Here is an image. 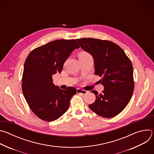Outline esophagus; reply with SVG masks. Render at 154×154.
Listing matches in <instances>:
<instances>
[{
  "label": "esophagus",
  "instance_id": "1",
  "mask_svg": "<svg viewBox=\"0 0 154 154\" xmlns=\"http://www.w3.org/2000/svg\"><path fill=\"white\" fill-rule=\"evenodd\" d=\"M77 93L78 94H87L88 91H85V90H81V89H77Z\"/></svg>",
  "mask_w": 154,
  "mask_h": 154
}]
</instances>
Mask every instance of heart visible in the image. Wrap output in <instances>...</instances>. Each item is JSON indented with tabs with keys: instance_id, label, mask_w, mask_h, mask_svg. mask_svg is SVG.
Masks as SVG:
<instances>
[{
	"instance_id": "obj_1",
	"label": "heart",
	"mask_w": 154,
	"mask_h": 154,
	"mask_svg": "<svg viewBox=\"0 0 154 154\" xmlns=\"http://www.w3.org/2000/svg\"><path fill=\"white\" fill-rule=\"evenodd\" d=\"M88 57H91V56L90 54L86 52H82L79 54V58H85Z\"/></svg>"
}]
</instances>
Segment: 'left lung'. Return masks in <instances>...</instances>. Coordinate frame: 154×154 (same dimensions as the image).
<instances>
[{"instance_id": "8db88e82", "label": "left lung", "mask_w": 154, "mask_h": 154, "mask_svg": "<svg viewBox=\"0 0 154 154\" xmlns=\"http://www.w3.org/2000/svg\"><path fill=\"white\" fill-rule=\"evenodd\" d=\"M80 47L90 54L94 61L95 75L102 77V93L91 91L95 102L89 108L99 116L110 118L126 107L134 90L133 66L124 51L108 40L91 38L77 39Z\"/></svg>"}]
</instances>
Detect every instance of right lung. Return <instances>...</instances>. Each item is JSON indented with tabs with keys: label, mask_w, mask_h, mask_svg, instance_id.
<instances>
[{
	"label": "right lung",
	"mask_w": 154,
	"mask_h": 154,
	"mask_svg": "<svg viewBox=\"0 0 154 154\" xmlns=\"http://www.w3.org/2000/svg\"><path fill=\"white\" fill-rule=\"evenodd\" d=\"M80 46L75 39H59L33 49L27 57L22 79L24 96L33 113L45 121L61 117L77 93L72 86L60 89L52 75L62 71L65 61Z\"/></svg>",
	"instance_id": "1"
}]
</instances>
